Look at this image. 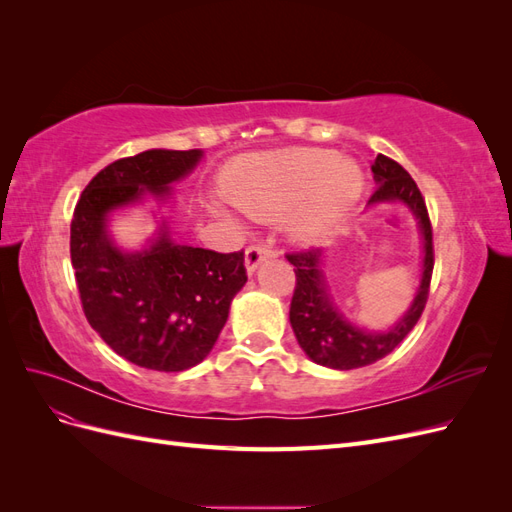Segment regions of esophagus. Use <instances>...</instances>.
<instances>
[{"instance_id": "1", "label": "esophagus", "mask_w": 512, "mask_h": 512, "mask_svg": "<svg viewBox=\"0 0 512 512\" xmlns=\"http://www.w3.org/2000/svg\"><path fill=\"white\" fill-rule=\"evenodd\" d=\"M273 256H275V252L271 250L269 245H260V243L258 245H250L245 250V269L250 271V273H254L262 260L273 258Z\"/></svg>"}]
</instances>
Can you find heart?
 <instances>
[{
	"mask_svg": "<svg viewBox=\"0 0 512 512\" xmlns=\"http://www.w3.org/2000/svg\"><path fill=\"white\" fill-rule=\"evenodd\" d=\"M363 190V177L333 149L294 147L256 153L228 168L222 192L232 205L265 220L301 207L297 230L320 235L344 218Z\"/></svg>",
	"mask_w": 512,
	"mask_h": 512,
	"instance_id": "obj_1",
	"label": "heart"
}]
</instances>
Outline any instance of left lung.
<instances>
[{
    "label": "left lung",
    "instance_id": "8db88e82",
    "mask_svg": "<svg viewBox=\"0 0 512 512\" xmlns=\"http://www.w3.org/2000/svg\"><path fill=\"white\" fill-rule=\"evenodd\" d=\"M371 173H374L378 185L369 198V205L399 200V203L412 209L418 224H421L425 239L423 280L421 286H418L412 307L399 320L397 327H393L389 333H365L352 327L333 307L327 292V282H324L320 269L322 250L309 247V250L288 252L286 258L290 265H294V275H297V284H294L290 301L292 331L309 359L331 369H356L384 359L414 329L429 299V284L433 273V232L425 198L414 179L408 175V170L395 160L382 156V153H378V158L371 162Z\"/></svg>",
    "mask_w": 512,
    "mask_h": 512
}]
</instances>
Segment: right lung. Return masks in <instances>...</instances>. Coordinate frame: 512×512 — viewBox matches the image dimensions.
Returning <instances> with one entry per match:
<instances>
[{
    "mask_svg": "<svg viewBox=\"0 0 512 512\" xmlns=\"http://www.w3.org/2000/svg\"><path fill=\"white\" fill-rule=\"evenodd\" d=\"M200 149H149L104 166L87 183L70 224V258L87 322L123 359L183 371L211 352L230 301L247 282L245 256L177 245L162 230L149 250L123 254L106 235V215L147 192L166 196Z\"/></svg>",
    "mask_w": 512,
    "mask_h": 512,
    "instance_id": "right-lung-1",
    "label": "right lung"
}]
</instances>
